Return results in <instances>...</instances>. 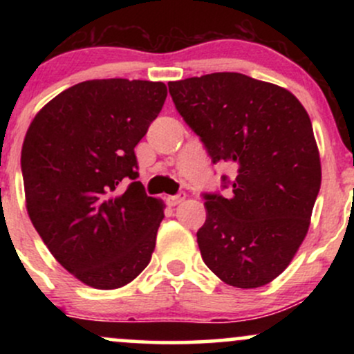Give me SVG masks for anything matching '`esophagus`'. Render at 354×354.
I'll use <instances>...</instances> for the list:
<instances>
[{"label": "esophagus", "mask_w": 354, "mask_h": 354, "mask_svg": "<svg viewBox=\"0 0 354 354\" xmlns=\"http://www.w3.org/2000/svg\"><path fill=\"white\" fill-rule=\"evenodd\" d=\"M186 200V193L185 191H181V193H178V194H174V196H168V205L169 206H176V205H181L183 201Z\"/></svg>", "instance_id": "34e87169"}]
</instances>
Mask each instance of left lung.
I'll use <instances>...</instances> for the list:
<instances>
[{
    "instance_id": "1",
    "label": "left lung",
    "mask_w": 354,
    "mask_h": 354,
    "mask_svg": "<svg viewBox=\"0 0 354 354\" xmlns=\"http://www.w3.org/2000/svg\"><path fill=\"white\" fill-rule=\"evenodd\" d=\"M169 95L213 163L233 165L228 198L205 194L198 230L205 265L221 281L259 288L301 246L321 186L311 120L288 89L241 73L169 81Z\"/></svg>"
}]
</instances>
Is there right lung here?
Returning a JSON list of instances; mask_svg holds the SVG:
<instances>
[{"mask_svg": "<svg viewBox=\"0 0 354 354\" xmlns=\"http://www.w3.org/2000/svg\"><path fill=\"white\" fill-rule=\"evenodd\" d=\"M165 83L91 80L39 109L21 149L26 209L64 270L116 290L148 266L165 205L136 181L135 146L160 115Z\"/></svg>", "mask_w": 354, "mask_h": 354, "instance_id": "1", "label": "right lung"}]
</instances>
